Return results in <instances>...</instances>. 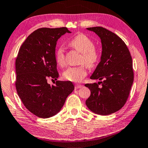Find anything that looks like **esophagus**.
Returning a JSON list of instances; mask_svg holds the SVG:
<instances>
[{"label":"esophagus","mask_w":148,"mask_h":148,"mask_svg":"<svg viewBox=\"0 0 148 148\" xmlns=\"http://www.w3.org/2000/svg\"><path fill=\"white\" fill-rule=\"evenodd\" d=\"M82 87H83L82 85H79V84H76V86H75V88L79 89V88H82Z\"/></svg>","instance_id":"obj_1"}]
</instances>
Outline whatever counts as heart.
Segmentation results:
<instances>
[{"label":"heart","instance_id":"b5f03b06","mask_svg":"<svg viewBox=\"0 0 148 148\" xmlns=\"http://www.w3.org/2000/svg\"><path fill=\"white\" fill-rule=\"evenodd\" d=\"M69 45L71 47L82 54L80 63H84L87 66L92 67L99 60V55L95 49V45L88 37L79 34L70 39ZM55 60L60 66L65 65L64 49L62 46L58 47L55 52ZM87 70L84 65L81 66L69 67L62 73L63 78L66 80L79 82L86 76Z\"/></svg>","mask_w":148,"mask_h":148}]
</instances>
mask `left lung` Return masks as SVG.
I'll list each match as a JSON object with an SVG mask.
<instances>
[{
    "label": "left lung",
    "mask_w": 148,
    "mask_h": 148,
    "mask_svg": "<svg viewBox=\"0 0 148 148\" xmlns=\"http://www.w3.org/2000/svg\"><path fill=\"white\" fill-rule=\"evenodd\" d=\"M86 29L99 37L102 47L100 62L90 78L103 81L85 84L91 91L86 104L91 112L108 115L120 110L128 99L134 81L132 57L125 42L115 34L102 27Z\"/></svg>",
    "instance_id": "left-lung-1"
}]
</instances>
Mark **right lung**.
Segmentation results:
<instances>
[{
  "label": "right lung",
  "mask_w": 148,
  "mask_h": 148,
  "mask_svg": "<svg viewBox=\"0 0 148 148\" xmlns=\"http://www.w3.org/2000/svg\"><path fill=\"white\" fill-rule=\"evenodd\" d=\"M66 27H43L27 37L16 60V88L18 95L27 110L40 118L57 114L74 89L70 81L47 83L49 78L57 79L58 73L55 60L58 39Z\"/></svg>",
  "instance_id": "add662e5"
}]
</instances>
